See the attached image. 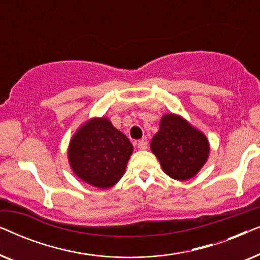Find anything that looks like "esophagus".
Masks as SVG:
<instances>
[{
	"instance_id": "34e87169",
	"label": "esophagus",
	"mask_w": 260,
	"mask_h": 260,
	"mask_svg": "<svg viewBox=\"0 0 260 260\" xmlns=\"http://www.w3.org/2000/svg\"><path fill=\"white\" fill-rule=\"evenodd\" d=\"M136 144H137V148H138V150H145V149L148 148V142H147V140H142V141H138Z\"/></svg>"
}]
</instances>
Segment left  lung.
I'll return each instance as SVG.
<instances>
[{
  "mask_svg": "<svg viewBox=\"0 0 260 260\" xmlns=\"http://www.w3.org/2000/svg\"><path fill=\"white\" fill-rule=\"evenodd\" d=\"M150 149L163 172L177 181H187L197 175L207 162L211 150L206 135L176 113L162 116Z\"/></svg>",
  "mask_w": 260,
  "mask_h": 260,
  "instance_id": "obj_1",
  "label": "left lung"
}]
</instances>
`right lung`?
<instances>
[{
    "mask_svg": "<svg viewBox=\"0 0 260 260\" xmlns=\"http://www.w3.org/2000/svg\"><path fill=\"white\" fill-rule=\"evenodd\" d=\"M134 147L106 117H93L71 138L67 157L74 175L92 187L108 189L118 182Z\"/></svg>",
    "mask_w": 260,
    "mask_h": 260,
    "instance_id": "obj_1",
    "label": "right lung"
}]
</instances>
